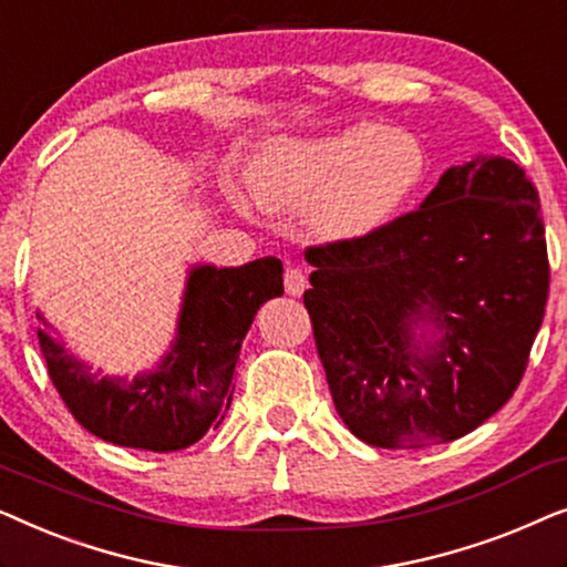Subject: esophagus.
I'll use <instances>...</instances> for the list:
<instances>
[{
    "mask_svg": "<svg viewBox=\"0 0 567 567\" xmlns=\"http://www.w3.org/2000/svg\"><path fill=\"white\" fill-rule=\"evenodd\" d=\"M284 286H286V293H291V297H301V291L307 289V270L289 262L284 270Z\"/></svg>",
    "mask_w": 567,
    "mask_h": 567,
    "instance_id": "1",
    "label": "esophagus"
}]
</instances>
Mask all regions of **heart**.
Instances as JSON below:
<instances>
[{"label":"heart","instance_id":"obj_1","mask_svg":"<svg viewBox=\"0 0 567 567\" xmlns=\"http://www.w3.org/2000/svg\"><path fill=\"white\" fill-rule=\"evenodd\" d=\"M423 173L413 136L355 123L320 138H281L255 159L250 181L274 214L312 212L324 239H355L390 219Z\"/></svg>","mask_w":567,"mask_h":567}]
</instances>
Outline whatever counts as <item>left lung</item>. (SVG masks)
<instances>
[{"label":"left lung","mask_w":567,"mask_h":567,"mask_svg":"<svg viewBox=\"0 0 567 567\" xmlns=\"http://www.w3.org/2000/svg\"><path fill=\"white\" fill-rule=\"evenodd\" d=\"M305 255L317 353L353 436L454 441L516 392L549 293L539 193L516 162L449 167L421 208ZM421 323L433 344L414 340Z\"/></svg>","instance_id":"left-lung-1"}]
</instances>
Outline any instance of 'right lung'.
Returning <instances> with one entry per match:
<instances>
[{"instance_id": "right-lung-1", "label": "right lung", "mask_w": 567, "mask_h": 567, "mask_svg": "<svg viewBox=\"0 0 567 567\" xmlns=\"http://www.w3.org/2000/svg\"><path fill=\"white\" fill-rule=\"evenodd\" d=\"M284 266L260 258L239 268L190 270L173 351L157 371L97 379L45 330L38 343L49 377L76 421L97 439L146 452H177L219 429L235 392V363L262 301L284 293ZM45 328L49 322L38 315Z\"/></svg>"}]
</instances>
